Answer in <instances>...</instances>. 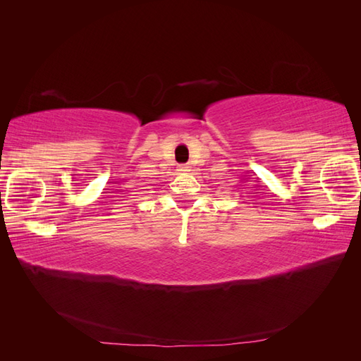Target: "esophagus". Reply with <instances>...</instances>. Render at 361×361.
I'll return each mask as SVG.
<instances>
[{
  "label": "esophagus",
  "mask_w": 361,
  "mask_h": 361,
  "mask_svg": "<svg viewBox=\"0 0 361 361\" xmlns=\"http://www.w3.org/2000/svg\"><path fill=\"white\" fill-rule=\"evenodd\" d=\"M179 171L180 173H187V171H190V167L188 166H179Z\"/></svg>",
  "instance_id": "esophagus-1"
}]
</instances>
